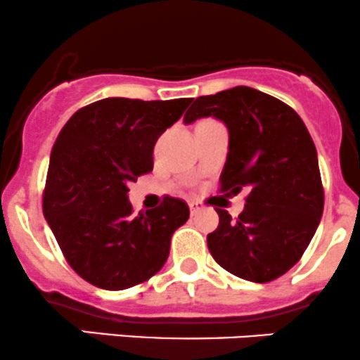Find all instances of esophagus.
<instances>
[{
    "label": "esophagus",
    "instance_id": "esophagus-1",
    "mask_svg": "<svg viewBox=\"0 0 360 360\" xmlns=\"http://www.w3.org/2000/svg\"><path fill=\"white\" fill-rule=\"evenodd\" d=\"M188 208H191L192 215H195V213H198L199 210H201V205H199L198 201H191V202H188Z\"/></svg>",
    "mask_w": 360,
    "mask_h": 360
}]
</instances>
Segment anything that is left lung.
<instances>
[{
    "mask_svg": "<svg viewBox=\"0 0 360 360\" xmlns=\"http://www.w3.org/2000/svg\"><path fill=\"white\" fill-rule=\"evenodd\" d=\"M205 117L224 122L229 133L222 191L248 192L236 220L217 210L210 254L238 278L271 282L300 261L320 224L323 188L315 145L290 106L245 85L198 98L184 122Z\"/></svg>",
    "mask_w": 360,
    "mask_h": 360,
    "instance_id": "obj_1",
    "label": "left lung"
}]
</instances>
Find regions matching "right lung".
<instances>
[{"mask_svg":"<svg viewBox=\"0 0 360 360\" xmlns=\"http://www.w3.org/2000/svg\"><path fill=\"white\" fill-rule=\"evenodd\" d=\"M191 99L106 98L73 113L51 154L44 215L71 268L92 285L122 290L165 266L187 202L165 198L133 215L129 181L154 168L158 138Z\"/></svg>","mask_w":360,"mask_h":360,"instance_id":"obj_1","label":"right lung"}]
</instances>
